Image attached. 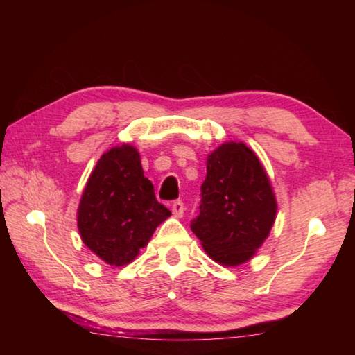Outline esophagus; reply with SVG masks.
<instances>
[{
  "label": "esophagus",
  "mask_w": 355,
  "mask_h": 355,
  "mask_svg": "<svg viewBox=\"0 0 355 355\" xmlns=\"http://www.w3.org/2000/svg\"><path fill=\"white\" fill-rule=\"evenodd\" d=\"M171 210H173V215L176 218H181L184 215V203L181 200H176L173 202L171 205Z\"/></svg>",
  "instance_id": "34e87169"
}]
</instances>
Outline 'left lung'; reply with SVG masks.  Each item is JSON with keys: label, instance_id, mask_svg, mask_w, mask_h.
I'll list each match as a JSON object with an SVG mask.
<instances>
[{"label": "left lung", "instance_id": "8db88e82", "mask_svg": "<svg viewBox=\"0 0 355 355\" xmlns=\"http://www.w3.org/2000/svg\"><path fill=\"white\" fill-rule=\"evenodd\" d=\"M198 216L192 231L210 259L225 266L249 261L276 218V198L265 168L242 142H226L207 158Z\"/></svg>", "mask_w": 355, "mask_h": 355}]
</instances>
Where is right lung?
Segmentation results:
<instances>
[{
  "instance_id": "add662e5",
  "label": "right lung",
  "mask_w": 355,
  "mask_h": 355,
  "mask_svg": "<svg viewBox=\"0 0 355 355\" xmlns=\"http://www.w3.org/2000/svg\"><path fill=\"white\" fill-rule=\"evenodd\" d=\"M169 215L144 176L137 148L123 144L101 155L92 171L77 210V227L96 257L124 266Z\"/></svg>"
}]
</instances>
